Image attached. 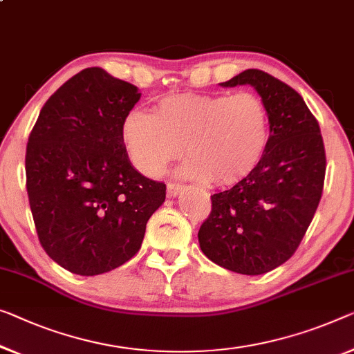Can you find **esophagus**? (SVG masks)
<instances>
[{"label": "esophagus", "mask_w": 354, "mask_h": 354, "mask_svg": "<svg viewBox=\"0 0 354 354\" xmlns=\"http://www.w3.org/2000/svg\"><path fill=\"white\" fill-rule=\"evenodd\" d=\"M183 184H179V183H168L167 184V195L168 197H176V195L183 191Z\"/></svg>", "instance_id": "obj_1"}]
</instances>
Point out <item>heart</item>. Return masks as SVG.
Returning <instances> with one entry per match:
<instances>
[{
	"label": "heart",
	"mask_w": 354,
	"mask_h": 354,
	"mask_svg": "<svg viewBox=\"0 0 354 354\" xmlns=\"http://www.w3.org/2000/svg\"><path fill=\"white\" fill-rule=\"evenodd\" d=\"M120 138L141 173L156 176L184 152L179 175L239 183L259 167L270 140V115L254 93H179L160 100L154 113L133 109L125 115Z\"/></svg>",
	"instance_id": "obj_1"
}]
</instances>
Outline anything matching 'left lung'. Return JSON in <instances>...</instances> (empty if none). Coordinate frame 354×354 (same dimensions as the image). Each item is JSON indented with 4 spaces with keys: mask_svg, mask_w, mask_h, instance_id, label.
Returning a JSON list of instances; mask_svg holds the SVG:
<instances>
[{
    "mask_svg": "<svg viewBox=\"0 0 354 354\" xmlns=\"http://www.w3.org/2000/svg\"><path fill=\"white\" fill-rule=\"evenodd\" d=\"M245 84L266 103L270 140L250 176L211 195L198 243L218 266L262 275L294 254L312 223L323 194L326 152L318 120L292 87L261 70H246L221 86Z\"/></svg>",
    "mask_w": 354,
    "mask_h": 354,
    "instance_id": "8db88e82",
    "label": "left lung"
}]
</instances>
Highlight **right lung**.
I'll return each instance as SVG.
<instances>
[{
  "mask_svg": "<svg viewBox=\"0 0 354 354\" xmlns=\"http://www.w3.org/2000/svg\"><path fill=\"white\" fill-rule=\"evenodd\" d=\"M141 93L86 68L47 100L26 145V192L41 246L71 273L93 277L130 261L165 184L141 175L120 138Z\"/></svg>",
  "mask_w": 354,
  "mask_h": 354,
  "instance_id": "1",
  "label": "right lung"
}]
</instances>
